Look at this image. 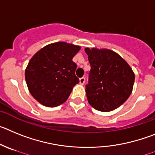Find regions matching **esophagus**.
<instances>
[{"mask_svg":"<svg viewBox=\"0 0 155 155\" xmlns=\"http://www.w3.org/2000/svg\"><path fill=\"white\" fill-rule=\"evenodd\" d=\"M85 81H86V79H85V77H81L80 79H79V83H80V84H82V85L84 84Z\"/></svg>","mask_w":155,"mask_h":155,"instance_id":"esophagus-1","label":"esophagus"}]
</instances>
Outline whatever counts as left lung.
<instances>
[{
    "label": "left lung",
    "mask_w": 155,
    "mask_h": 155,
    "mask_svg": "<svg viewBox=\"0 0 155 155\" xmlns=\"http://www.w3.org/2000/svg\"><path fill=\"white\" fill-rule=\"evenodd\" d=\"M90 64L86 85L89 104L109 112L122 105L131 94L135 76L131 68L118 54L109 49H85Z\"/></svg>",
    "instance_id": "left-lung-1"
}]
</instances>
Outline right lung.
Wrapping results in <instances>:
<instances>
[{"label":"right lung","instance_id":"right-lung-1","mask_svg":"<svg viewBox=\"0 0 155 155\" xmlns=\"http://www.w3.org/2000/svg\"><path fill=\"white\" fill-rule=\"evenodd\" d=\"M80 47L65 42L50 44L31 58L25 70L29 92L40 104L55 107L69 98L79 83L75 74L77 65L72 58Z\"/></svg>","mask_w":155,"mask_h":155}]
</instances>
